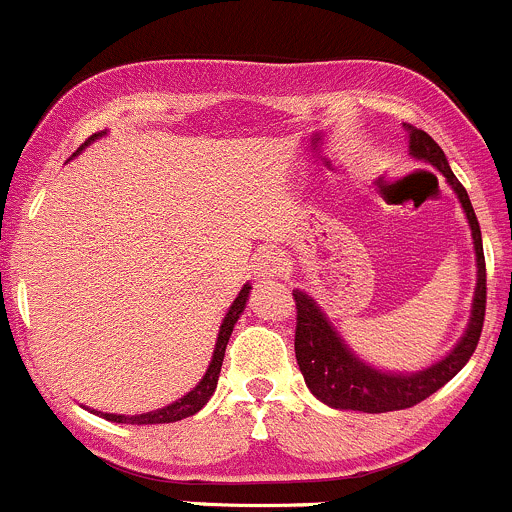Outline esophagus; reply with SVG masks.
I'll list each match as a JSON object with an SVG mask.
<instances>
[{
    "mask_svg": "<svg viewBox=\"0 0 512 512\" xmlns=\"http://www.w3.org/2000/svg\"><path fill=\"white\" fill-rule=\"evenodd\" d=\"M286 271V261H283L281 254H276V251H266V254L258 256V263L254 268L256 278L261 283L281 281V278H286Z\"/></svg>",
    "mask_w": 512,
    "mask_h": 512,
    "instance_id": "obj_1",
    "label": "esophagus"
}]
</instances>
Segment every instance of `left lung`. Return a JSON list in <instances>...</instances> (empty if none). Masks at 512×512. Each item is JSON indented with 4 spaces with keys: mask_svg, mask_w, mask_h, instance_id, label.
<instances>
[{
    "mask_svg": "<svg viewBox=\"0 0 512 512\" xmlns=\"http://www.w3.org/2000/svg\"><path fill=\"white\" fill-rule=\"evenodd\" d=\"M406 126L408 131V151L416 161L430 164L445 176L450 189L458 196L463 214L468 219L470 236H473L475 251V293L470 303V318L463 336L455 343L453 351L440 361L430 363L423 371L401 373V371H383V368L371 366L363 358L356 356L351 346L343 341L341 333L333 328L331 318L323 313L318 301L308 296L306 291H293L296 298L298 318H296V361L303 373L308 391L326 406L338 408V411H361V413H388L403 411L416 403L426 401L438 388H443L460 368L473 356L475 346L480 341L485 318V256L483 239H480V226L475 219L473 204L468 199V191L463 189L455 174L450 171L448 159L443 149L435 144L426 131L416 126Z\"/></svg>",
    "mask_w": 512,
    "mask_h": 512,
    "instance_id": "left-lung-1",
    "label": "left lung"
}]
</instances>
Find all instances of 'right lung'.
Returning <instances> with one entry per match:
<instances>
[{
    "mask_svg": "<svg viewBox=\"0 0 512 512\" xmlns=\"http://www.w3.org/2000/svg\"><path fill=\"white\" fill-rule=\"evenodd\" d=\"M99 136H106V131L89 136L82 149H86V146H89L91 141L99 139ZM82 149H79V151H82ZM79 151H77V154H79ZM77 154H74V156H77ZM249 293H251V283H244V288H241L239 296L234 298L231 308H229V311H226L224 321H221L219 336H216L214 356H211V363H209V368H206L204 378H201V381L196 383V386L191 388V391L186 393V396H181L179 401L169 403V406L156 408V411L139 413V416H116V413H101V411H96V416L106 418V421H114V423H129V426H151V423H176V421H181V418H189V416H194V413H199L201 408H204L206 403H209V398L214 396L216 383H219L221 363H224L226 343H229L231 333H234L236 321H239V316H241V313H244L246 301H249Z\"/></svg>",
    "mask_w": 512,
    "mask_h": 512,
    "instance_id": "right-lung-1",
    "label": "right lung"
}]
</instances>
